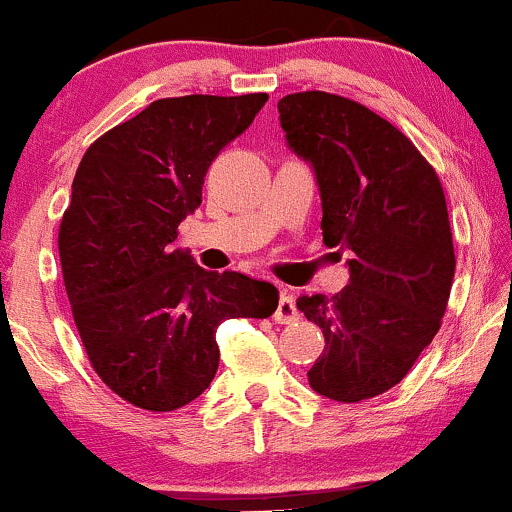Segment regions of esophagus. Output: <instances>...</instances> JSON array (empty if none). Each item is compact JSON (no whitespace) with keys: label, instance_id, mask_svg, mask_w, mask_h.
I'll return each instance as SVG.
<instances>
[{"label":"esophagus","instance_id":"esophagus-1","mask_svg":"<svg viewBox=\"0 0 512 512\" xmlns=\"http://www.w3.org/2000/svg\"><path fill=\"white\" fill-rule=\"evenodd\" d=\"M298 319H300V312H298V307H295L293 291L291 288H281L279 305H276V312H274V322L293 324V322H298Z\"/></svg>","mask_w":512,"mask_h":512}]
</instances>
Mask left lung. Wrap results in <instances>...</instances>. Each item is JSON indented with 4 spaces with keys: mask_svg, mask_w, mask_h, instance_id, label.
Listing matches in <instances>:
<instances>
[{
    "mask_svg": "<svg viewBox=\"0 0 512 512\" xmlns=\"http://www.w3.org/2000/svg\"><path fill=\"white\" fill-rule=\"evenodd\" d=\"M286 143L312 166L326 248L348 250V286L303 295L324 353L307 372L319 396L357 403L393 389L432 343L455 252L446 195L417 147L372 109L329 92L279 100Z\"/></svg>",
    "mask_w": 512,
    "mask_h": 512,
    "instance_id": "left-lung-1",
    "label": "left lung"
}]
</instances>
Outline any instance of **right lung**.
<instances>
[{
  "label": "right lung",
  "instance_id": "right-lung-1",
  "mask_svg": "<svg viewBox=\"0 0 512 512\" xmlns=\"http://www.w3.org/2000/svg\"><path fill=\"white\" fill-rule=\"evenodd\" d=\"M267 92L157 100L80 159L59 229L66 295L90 365L143 410L183 408L212 384L224 319L274 315V283L205 272L176 248L214 157Z\"/></svg>",
  "mask_w": 512,
  "mask_h": 512
}]
</instances>
